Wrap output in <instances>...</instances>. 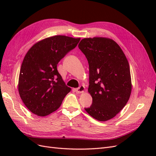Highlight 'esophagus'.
<instances>
[{"mask_svg": "<svg viewBox=\"0 0 156 156\" xmlns=\"http://www.w3.org/2000/svg\"><path fill=\"white\" fill-rule=\"evenodd\" d=\"M84 90H85V87H84L83 85H81L79 88L75 89V91H76V92L80 94V93H83L84 92Z\"/></svg>", "mask_w": 156, "mask_h": 156, "instance_id": "1", "label": "esophagus"}]
</instances>
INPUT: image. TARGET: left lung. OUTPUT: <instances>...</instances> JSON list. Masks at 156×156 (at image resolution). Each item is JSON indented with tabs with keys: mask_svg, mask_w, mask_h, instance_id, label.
<instances>
[{
	"mask_svg": "<svg viewBox=\"0 0 156 156\" xmlns=\"http://www.w3.org/2000/svg\"><path fill=\"white\" fill-rule=\"evenodd\" d=\"M78 47L88 62V91L92 98V104L84 109L97 120L107 121L129 99L132 84L129 62L119 44L108 37H86Z\"/></svg>",
	"mask_w": 156,
	"mask_h": 156,
	"instance_id": "left-lung-1",
	"label": "left lung"
}]
</instances>
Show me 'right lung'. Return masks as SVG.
I'll return each instance as SVG.
<instances>
[{
    "instance_id": "obj_1",
    "label": "right lung",
    "mask_w": 156,
    "mask_h": 156,
    "mask_svg": "<svg viewBox=\"0 0 156 156\" xmlns=\"http://www.w3.org/2000/svg\"><path fill=\"white\" fill-rule=\"evenodd\" d=\"M81 38L54 36L36 42L28 51L21 66L18 91L30 112L45 116L56 111L71 91L56 66Z\"/></svg>"
}]
</instances>
